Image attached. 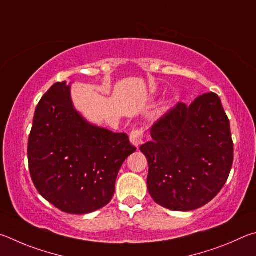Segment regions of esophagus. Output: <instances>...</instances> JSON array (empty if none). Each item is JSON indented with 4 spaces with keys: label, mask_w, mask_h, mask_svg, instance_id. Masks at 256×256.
Instances as JSON below:
<instances>
[{
    "label": "esophagus",
    "mask_w": 256,
    "mask_h": 256,
    "mask_svg": "<svg viewBox=\"0 0 256 256\" xmlns=\"http://www.w3.org/2000/svg\"><path fill=\"white\" fill-rule=\"evenodd\" d=\"M144 138H145V134L144 130L140 128L134 129V130L130 132V142L134 146H140L142 142H144Z\"/></svg>",
    "instance_id": "obj_1"
}]
</instances>
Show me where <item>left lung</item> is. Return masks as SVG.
I'll return each mask as SVG.
<instances>
[{
	"instance_id": "left-lung-1",
	"label": "left lung",
	"mask_w": 256,
	"mask_h": 256,
	"mask_svg": "<svg viewBox=\"0 0 256 256\" xmlns=\"http://www.w3.org/2000/svg\"><path fill=\"white\" fill-rule=\"evenodd\" d=\"M153 140L140 146L148 160L147 186L164 208L190 212L207 204L230 176L234 144L230 119L216 93L178 102L155 121Z\"/></svg>"
}]
</instances>
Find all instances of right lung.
<instances>
[{"mask_svg": "<svg viewBox=\"0 0 256 256\" xmlns=\"http://www.w3.org/2000/svg\"><path fill=\"white\" fill-rule=\"evenodd\" d=\"M135 150L127 134L84 120L66 82L54 84L36 108L28 142L30 176L39 194L66 214H88L109 204L121 165Z\"/></svg>", "mask_w": 256, "mask_h": 256, "instance_id": "right-lung-1", "label": "right lung"}]
</instances>
